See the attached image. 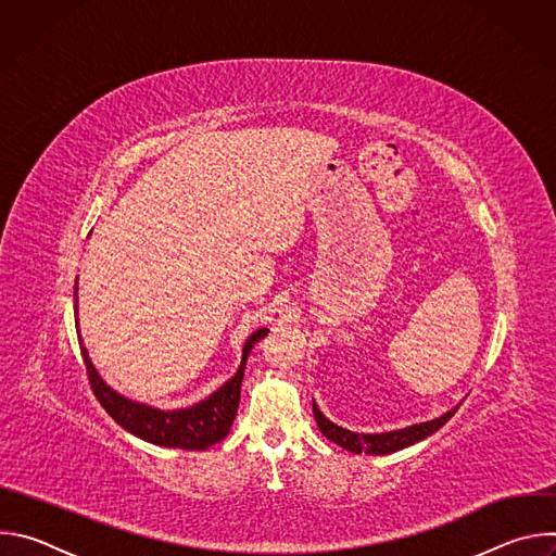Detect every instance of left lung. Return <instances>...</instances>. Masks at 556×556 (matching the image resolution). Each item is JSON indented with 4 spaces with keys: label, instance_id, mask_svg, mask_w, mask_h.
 Wrapping results in <instances>:
<instances>
[{
    "label": "left lung",
    "instance_id": "obj_1",
    "mask_svg": "<svg viewBox=\"0 0 556 556\" xmlns=\"http://www.w3.org/2000/svg\"><path fill=\"white\" fill-rule=\"evenodd\" d=\"M312 407H314V420H316V425H319L321 433H324L328 440L337 442L339 446H343V448H348V451H352V453H369V455H384V453L401 451V448H405V446H409V444H416V442L425 440L427 435L435 433L440 427H444V425L453 418V414L457 412V407H455V409L446 412L444 416H440V418H435V420H431V422L414 425V427H407V429H401V431L363 435V433H352V431H348V429L337 427L334 422H330V420L319 412V407H316V405H312Z\"/></svg>",
    "mask_w": 556,
    "mask_h": 556
}]
</instances>
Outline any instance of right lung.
<instances>
[{"mask_svg":"<svg viewBox=\"0 0 556 556\" xmlns=\"http://www.w3.org/2000/svg\"><path fill=\"white\" fill-rule=\"evenodd\" d=\"M74 294H76V283H74ZM268 334V330H257L244 345V358L237 374L219 387L211 399L204 403L189 407V409H178V412H157L147 405L131 403L123 395H118L114 389H110L101 376L97 374L94 365L88 358L86 348H81L86 371L90 387L97 395V401L101 407L129 433L157 444V446H174V448H187V451H204L226 438L230 431V425L237 414V405H240V387L244 378V367L249 352L257 341H262ZM81 345V343H78Z\"/></svg>","mask_w":556,"mask_h":556,"instance_id":"right-lung-1","label":"right lung"}]
</instances>
